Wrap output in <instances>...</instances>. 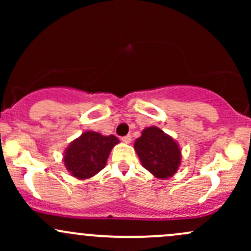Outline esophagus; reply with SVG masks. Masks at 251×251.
<instances>
[{
    "label": "esophagus",
    "instance_id": "obj_1",
    "mask_svg": "<svg viewBox=\"0 0 251 251\" xmlns=\"http://www.w3.org/2000/svg\"><path fill=\"white\" fill-rule=\"evenodd\" d=\"M131 140H132V137L129 134H127V135H124V137H122V142H124V143H131Z\"/></svg>",
    "mask_w": 251,
    "mask_h": 251
}]
</instances>
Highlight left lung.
I'll use <instances>...</instances> for the list:
<instances>
[{"mask_svg": "<svg viewBox=\"0 0 251 251\" xmlns=\"http://www.w3.org/2000/svg\"><path fill=\"white\" fill-rule=\"evenodd\" d=\"M143 166L158 178H168L179 168L180 150L160 128L149 127L134 143Z\"/></svg>", "mask_w": 251, "mask_h": 251, "instance_id": "8db88e82", "label": "left lung"}]
</instances>
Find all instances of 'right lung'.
I'll return each mask as SVG.
<instances>
[{
	"instance_id": "obj_1",
	"label": "right lung",
	"mask_w": 251,
	"mask_h": 251,
	"mask_svg": "<svg viewBox=\"0 0 251 251\" xmlns=\"http://www.w3.org/2000/svg\"><path fill=\"white\" fill-rule=\"evenodd\" d=\"M119 143L114 135L85 132L66 150L63 162L74 177L85 179L105 168L112 148Z\"/></svg>"
}]
</instances>
